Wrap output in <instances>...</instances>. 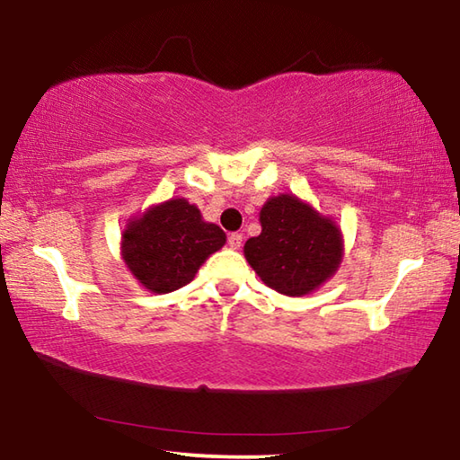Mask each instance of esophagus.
Instances as JSON below:
<instances>
[{
	"label": "esophagus",
	"mask_w": 460,
	"mask_h": 460,
	"mask_svg": "<svg viewBox=\"0 0 460 460\" xmlns=\"http://www.w3.org/2000/svg\"><path fill=\"white\" fill-rule=\"evenodd\" d=\"M227 241H229L231 249H239L241 243H243V235H241V233H231Z\"/></svg>",
	"instance_id": "obj_1"
}]
</instances>
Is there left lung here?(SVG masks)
<instances>
[{
	"mask_svg": "<svg viewBox=\"0 0 460 460\" xmlns=\"http://www.w3.org/2000/svg\"><path fill=\"white\" fill-rule=\"evenodd\" d=\"M261 233L243 253L261 282L284 296H305L331 279L342 261V233L331 217L296 194L270 197L260 211Z\"/></svg>",
	"mask_w": 460,
	"mask_h": 460,
	"instance_id": "1",
	"label": "left lung"
}]
</instances>
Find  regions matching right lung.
<instances>
[{"instance_id": "obj_1", "label": "right lung", "mask_w": 460, "mask_h": 460, "mask_svg": "<svg viewBox=\"0 0 460 460\" xmlns=\"http://www.w3.org/2000/svg\"><path fill=\"white\" fill-rule=\"evenodd\" d=\"M227 235L202 219L197 205L170 199L129 219L121 233V260L146 290L168 294L192 282Z\"/></svg>"}]
</instances>
